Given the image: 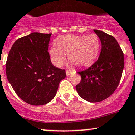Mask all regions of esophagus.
Masks as SVG:
<instances>
[{"mask_svg":"<svg viewBox=\"0 0 135 135\" xmlns=\"http://www.w3.org/2000/svg\"><path fill=\"white\" fill-rule=\"evenodd\" d=\"M74 71L73 70H66V75H67V76H69V75H70Z\"/></svg>","mask_w":135,"mask_h":135,"instance_id":"34e87169","label":"esophagus"}]
</instances>
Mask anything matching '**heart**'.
<instances>
[{
	"label": "heart",
	"mask_w": 135,
	"mask_h": 135,
	"mask_svg": "<svg viewBox=\"0 0 135 135\" xmlns=\"http://www.w3.org/2000/svg\"><path fill=\"white\" fill-rule=\"evenodd\" d=\"M100 47L98 36L94 34L86 36L67 35L57 40V45L53 44L49 50L52 63L57 66L63 65L68 53L70 63L78 66L89 64L97 56Z\"/></svg>",
	"instance_id": "heart-1"
}]
</instances>
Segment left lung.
<instances>
[{"mask_svg":"<svg viewBox=\"0 0 135 135\" xmlns=\"http://www.w3.org/2000/svg\"><path fill=\"white\" fill-rule=\"evenodd\" d=\"M101 42L98 60L86 69L78 72L81 81L76 85L80 97L90 103L109 97L117 88L124 67V53L113 36L94 29Z\"/></svg>","mask_w":135,"mask_h":135,"instance_id":"left-lung-1","label":"left lung"}]
</instances>
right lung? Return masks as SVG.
I'll return each instance as SVG.
<instances>
[{
  "label": "right lung",
  "mask_w": 135,
  "mask_h": 135,
  "mask_svg": "<svg viewBox=\"0 0 135 135\" xmlns=\"http://www.w3.org/2000/svg\"><path fill=\"white\" fill-rule=\"evenodd\" d=\"M52 34L32 32L18 39L9 52L7 78L17 95L33 106L44 105L55 97L65 70L52 64L48 52Z\"/></svg>",
  "instance_id": "obj_1"
}]
</instances>
